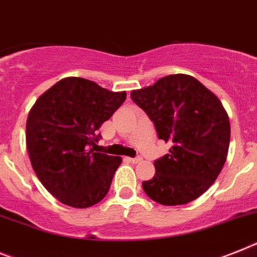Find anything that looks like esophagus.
<instances>
[{"mask_svg": "<svg viewBox=\"0 0 257 257\" xmlns=\"http://www.w3.org/2000/svg\"><path fill=\"white\" fill-rule=\"evenodd\" d=\"M129 162H132V163H140L142 161L141 157H136V158H128Z\"/></svg>", "mask_w": 257, "mask_h": 257, "instance_id": "obj_1", "label": "esophagus"}]
</instances>
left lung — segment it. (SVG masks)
Here are the masks:
<instances>
[{"instance_id":"obj_1","label":"left lung","mask_w":257,"mask_h":257,"mask_svg":"<svg viewBox=\"0 0 257 257\" xmlns=\"http://www.w3.org/2000/svg\"><path fill=\"white\" fill-rule=\"evenodd\" d=\"M131 98L148 113L158 137L171 142L154 162L153 179L142 188L162 205H183L205 193L227 158L230 121L221 100L188 74H171L133 90Z\"/></svg>"}]
</instances>
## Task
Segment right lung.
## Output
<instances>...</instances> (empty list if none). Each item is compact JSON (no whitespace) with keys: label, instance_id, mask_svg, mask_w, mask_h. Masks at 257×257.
I'll return each instance as SVG.
<instances>
[{"label":"right lung","instance_id":"add662e5","mask_svg":"<svg viewBox=\"0 0 257 257\" xmlns=\"http://www.w3.org/2000/svg\"><path fill=\"white\" fill-rule=\"evenodd\" d=\"M125 98V91L68 77L36 99L26 122V145L36 176L60 202L90 208L108 193L121 157L94 150L96 131Z\"/></svg>","mask_w":257,"mask_h":257}]
</instances>
